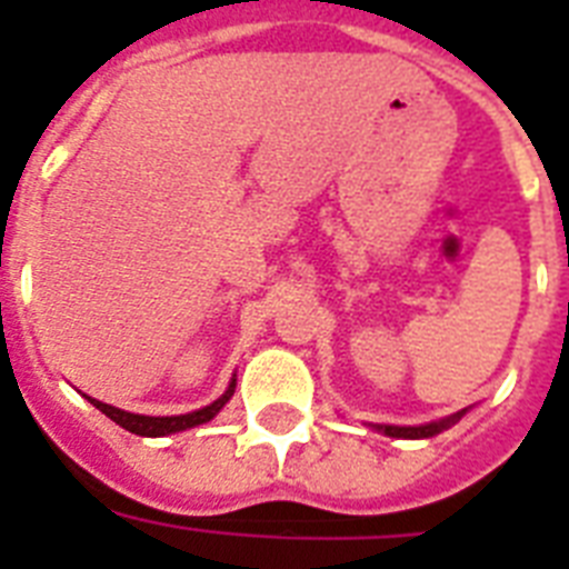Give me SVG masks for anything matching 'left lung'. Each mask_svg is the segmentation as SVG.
Here are the masks:
<instances>
[{"mask_svg": "<svg viewBox=\"0 0 569 569\" xmlns=\"http://www.w3.org/2000/svg\"><path fill=\"white\" fill-rule=\"evenodd\" d=\"M463 413H467V407L458 410V413L446 416V419H440V422H425V425H372L369 422V428L387 433V437H396V440H428V437H437L440 431H446V428H451L455 422H460V416Z\"/></svg>", "mask_w": 569, "mask_h": 569, "instance_id": "8db88e82", "label": "left lung"}]
</instances>
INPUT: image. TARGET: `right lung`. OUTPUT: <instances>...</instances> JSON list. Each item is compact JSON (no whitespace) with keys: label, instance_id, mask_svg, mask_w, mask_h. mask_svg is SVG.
Instances as JSON below:
<instances>
[{"label":"right lung","instance_id":"right-lung-1","mask_svg":"<svg viewBox=\"0 0 569 569\" xmlns=\"http://www.w3.org/2000/svg\"><path fill=\"white\" fill-rule=\"evenodd\" d=\"M236 392V375H232L230 387L223 392L221 398H214L212 405L200 407V410H191V413H180V416H141V413H129V410H120V407H111L106 401H97V398L84 396L91 401L100 413H106L111 422H118L120 428H127L129 433H138V437H168V433H180L189 431V428H197V425L209 422L214 416L221 413V407L227 405Z\"/></svg>","mask_w":569,"mask_h":569}]
</instances>
